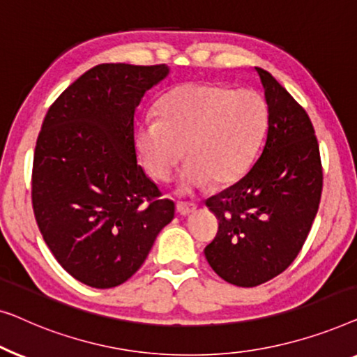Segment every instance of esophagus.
I'll return each mask as SVG.
<instances>
[{
    "label": "esophagus",
    "instance_id": "obj_1",
    "mask_svg": "<svg viewBox=\"0 0 357 357\" xmlns=\"http://www.w3.org/2000/svg\"><path fill=\"white\" fill-rule=\"evenodd\" d=\"M195 208H197V205L192 204V202H178L176 204V210L178 213L181 215H190L192 212H195Z\"/></svg>",
    "mask_w": 357,
    "mask_h": 357
}]
</instances>
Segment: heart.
<instances>
[{
  "instance_id": "b5f03b06",
  "label": "heart",
  "mask_w": 357,
  "mask_h": 357,
  "mask_svg": "<svg viewBox=\"0 0 357 357\" xmlns=\"http://www.w3.org/2000/svg\"><path fill=\"white\" fill-rule=\"evenodd\" d=\"M158 116L135 130V150L153 178L168 181L181 160L178 192L227 185L248 172L267 129L265 100L249 89L213 82L178 85L160 100Z\"/></svg>"
}]
</instances>
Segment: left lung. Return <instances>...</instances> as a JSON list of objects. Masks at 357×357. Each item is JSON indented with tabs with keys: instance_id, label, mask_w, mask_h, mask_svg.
Masks as SVG:
<instances>
[{
	"instance_id": "8db88e82",
	"label": "left lung",
	"mask_w": 357,
	"mask_h": 357,
	"mask_svg": "<svg viewBox=\"0 0 357 357\" xmlns=\"http://www.w3.org/2000/svg\"><path fill=\"white\" fill-rule=\"evenodd\" d=\"M255 73L268 109L264 149L238 183L205 200L220 220L205 259L218 277L243 288L275 278L298 257L324 179L307 113L272 74Z\"/></svg>"
}]
</instances>
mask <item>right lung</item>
<instances>
[{"label": "right lung", "instance_id": "add662e5", "mask_svg": "<svg viewBox=\"0 0 357 357\" xmlns=\"http://www.w3.org/2000/svg\"><path fill=\"white\" fill-rule=\"evenodd\" d=\"M168 74L167 64H98L59 95L38 134L35 220L59 265L92 288L132 277L174 217L134 142L135 108Z\"/></svg>", "mask_w": 357, "mask_h": 357}]
</instances>
